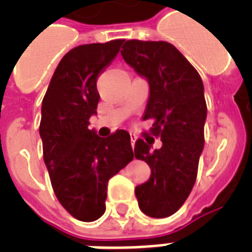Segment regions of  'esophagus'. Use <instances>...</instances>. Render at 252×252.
I'll return each instance as SVG.
<instances>
[{"mask_svg": "<svg viewBox=\"0 0 252 252\" xmlns=\"http://www.w3.org/2000/svg\"><path fill=\"white\" fill-rule=\"evenodd\" d=\"M136 138H137V137H136V134L130 133V144H132V146L134 145V141H136Z\"/></svg>", "mask_w": 252, "mask_h": 252, "instance_id": "esophagus-1", "label": "esophagus"}]
</instances>
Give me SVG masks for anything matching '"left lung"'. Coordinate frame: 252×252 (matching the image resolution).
<instances>
[{
  "instance_id": "8db88e82",
  "label": "left lung",
  "mask_w": 252,
  "mask_h": 252,
  "mask_svg": "<svg viewBox=\"0 0 252 252\" xmlns=\"http://www.w3.org/2000/svg\"><path fill=\"white\" fill-rule=\"evenodd\" d=\"M122 56L149 82L144 120H153L150 133L162 141L156 150L142 138L134 144V157L152 168L149 180L134 193L146 216L165 219L183 205L197 176L207 119L203 81L167 41L126 40Z\"/></svg>"
}]
</instances>
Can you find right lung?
I'll list each match as a JSON object with an SVG mask.
<instances>
[{
  "label": "right lung",
  "instance_id": "obj_1",
  "mask_svg": "<svg viewBox=\"0 0 252 252\" xmlns=\"http://www.w3.org/2000/svg\"><path fill=\"white\" fill-rule=\"evenodd\" d=\"M123 41L70 49L57 65L41 103L39 132L53 191L69 215L84 222L104 213L108 180L133 159L126 130L102 138L89 129L100 98L96 78Z\"/></svg>",
  "mask_w": 252,
  "mask_h": 252
}]
</instances>
